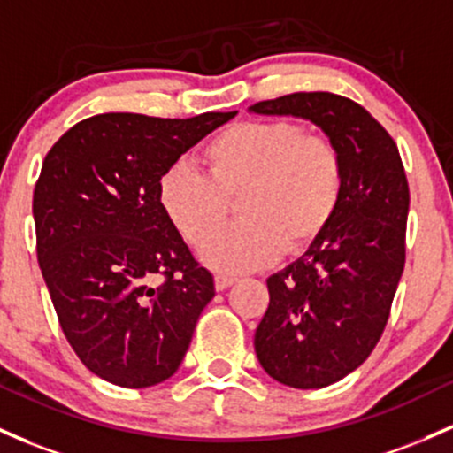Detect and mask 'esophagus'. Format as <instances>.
Here are the masks:
<instances>
[{"mask_svg":"<svg viewBox=\"0 0 453 453\" xmlns=\"http://www.w3.org/2000/svg\"><path fill=\"white\" fill-rule=\"evenodd\" d=\"M234 281H236V277L215 275V288H217V290H226V288H230Z\"/></svg>","mask_w":453,"mask_h":453,"instance_id":"34e87169","label":"esophagus"}]
</instances>
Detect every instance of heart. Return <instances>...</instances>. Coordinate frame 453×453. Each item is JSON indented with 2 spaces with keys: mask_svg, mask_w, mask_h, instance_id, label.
Here are the masks:
<instances>
[{
  "mask_svg": "<svg viewBox=\"0 0 453 453\" xmlns=\"http://www.w3.org/2000/svg\"><path fill=\"white\" fill-rule=\"evenodd\" d=\"M202 158L208 176L172 165L158 180V202L191 245L203 242V262L217 271L260 268L281 247L303 251L326 230L344 193L337 143L290 120L230 124L203 146ZM236 196L242 221L213 235Z\"/></svg>",
  "mask_w": 453,
  "mask_h": 453,
  "instance_id": "obj_1",
  "label": "heart"
}]
</instances>
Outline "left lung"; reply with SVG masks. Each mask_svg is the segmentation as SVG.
I'll list each match as a JSON object with an SVG mask.
<instances>
[{
    "label": "left lung",
    "mask_w": 453,
    "mask_h": 453,
    "mask_svg": "<svg viewBox=\"0 0 453 453\" xmlns=\"http://www.w3.org/2000/svg\"><path fill=\"white\" fill-rule=\"evenodd\" d=\"M251 111L311 120L344 157L335 217L299 260L268 277L253 340L268 376L320 389L364 364L385 331L406 260L409 180L394 137L350 98L295 92Z\"/></svg>",
    "instance_id": "8db88e82"
}]
</instances>
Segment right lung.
Masks as SVG:
<instances>
[{"instance_id": "obj_1", "label": "right lung", "mask_w": 453, "mask_h": 453, "mask_svg": "<svg viewBox=\"0 0 453 453\" xmlns=\"http://www.w3.org/2000/svg\"><path fill=\"white\" fill-rule=\"evenodd\" d=\"M234 116L101 113L44 157L34 188L38 265L68 344L103 380L143 389L185 359L215 281L163 212L158 180Z\"/></svg>"}]
</instances>
